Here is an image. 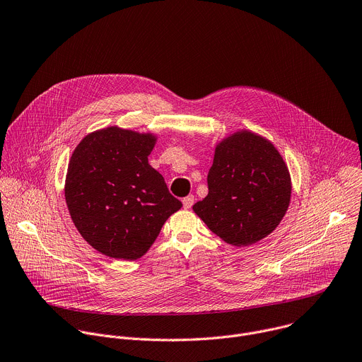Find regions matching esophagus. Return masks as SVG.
Returning <instances> with one entry per match:
<instances>
[{"label": "esophagus", "instance_id": "34e87169", "mask_svg": "<svg viewBox=\"0 0 362 362\" xmlns=\"http://www.w3.org/2000/svg\"><path fill=\"white\" fill-rule=\"evenodd\" d=\"M192 204H194V195H188V197L182 198V205L185 209H189L192 206Z\"/></svg>", "mask_w": 362, "mask_h": 362}]
</instances>
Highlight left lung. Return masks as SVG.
Masks as SVG:
<instances>
[{
	"label": "left lung",
	"instance_id": "obj_1",
	"mask_svg": "<svg viewBox=\"0 0 362 362\" xmlns=\"http://www.w3.org/2000/svg\"><path fill=\"white\" fill-rule=\"evenodd\" d=\"M208 195L192 209L226 243L247 247L269 235L291 199V177L272 144L251 131L224 138L209 168Z\"/></svg>",
	"mask_w": 362,
	"mask_h": 362
}]
</instances>
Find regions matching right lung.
<instances>
[{"label": "right lung", "instance_id": "right-lung-1", "mask_svg": "<svg viewBox=\"0 0 362 362\" xmlns=\"http://www.w3.org/2000/svg\"><path fill=\"white\" fill-rule=\"evenodd\" d=\"M156 135L108 127L88 134L71 156L65 201L83 238L98 252L132 261L182 204L148 164Z\"/></svg>", "mask_w": 362, "mask_h": 362}]
</instances>
